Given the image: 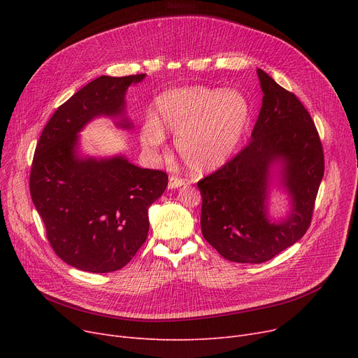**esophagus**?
I'll return each instance as SVG.
<instances>
[{
  "instance_id": "1",
  "label": "esophagus",
  "mask_w": 358,
  "mask_h": 358,
  "mask_svg": "<svg viewBox=\"0 0 358 358\" xmlns=\"http://www.w3.org/2000/svg\"><path fill=\"white\" fill-rule=\"evenodd\" d=\"M184 184H185V181L181 180V178H178V177H169V180H168V189H169V190L178 189V187H181V185H184Z\"/></svg>"
}]
</instances>
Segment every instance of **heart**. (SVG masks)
Returning <instances> with one entry per match:
<instances>
[{
  "label": "heart",
  "mask_w": 358,
  "mask_h": 358,
  "mask_svg": "<svg viewBox=\"0 0 358 358\" xmlns=\"http://www.w3.org/2000/svg\"><path fill=\"white\" fill-rule=\"evenodd\" d=\"M251 120V101L238 90L176 88L157 99V117H148L142 124L141 142L157 150L165 141L164 130L173 131L185 165L206 174L235 157Z\"/></svg>",
  "instance_id": "heart-1"
}]
</instances>
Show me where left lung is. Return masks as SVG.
Masks as SVG:
<instances>
[{
    "label": "left lung",
    "mask_w": 358,
    "mask_h": 358,
    "mask_svg": "<svg viewBox=\"0 0 358 358\" xmlns=\"http://www.w3.org/2000/svg\"><path fill=\"white\" fill-rule=\"evenodd\" d=\"M257 73L264 96L250 145L197 182L204 239L223 258L242 264L266 262L306 234L325 168L305 106L267 72ZM273 186L288 194L283 218L269 216Z\"/></svg>",
    "instance_id": "1"
}]
</instances>
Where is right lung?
Listing matches in <instances>:
<instances>
[{"mask_svg":"<svg viewBox=\"0 0 358 358\" xmlns=\"http://www.w3.org/2000/svg\"><path fill=\"white\" fill-rule=\"evenodd\" d=\"M145 77L101 75L91 81L53 113L34 150L33 204L56 255L83 271L123 268L146 241L148 210L166 189L168 176L158 169L139 168L122 154L81 152L80 131L94 119L134 127L126 91Z\"/></svg>","mask_w":358,"mask_h":358,"instance_id":"1","label":"right lung"}]
</instances>
